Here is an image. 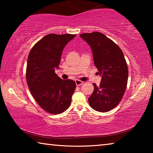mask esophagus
I'll return each mask as SVG.
<instances>
[{
	"label": "esophagus",
	"instance_id": "obj_1",
	"mask_svg": "<svg viewBox=\"0 0 153 153\" xmlns=\"http://www.w3.org/2000/svg\"><path fill=\"white\" fill-rule=\"evenodd\" d=\"M75 82H76V84L77 86H81L83 83H84L82 81H80V80H79V79H76Z\"/></svg>",
	"mask_w": 153,
	"mask_h": 153
}]
</instances>
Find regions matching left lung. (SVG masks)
Instances as JSON below:
<instances>
[{
    "instance_id": "obj_1",
    "label": "left lung",
    "mask_w": 153,
    "mask_h": 153,
    "mask_svg": "<svg viewBox=\"0 0 153 153\" xmlns=\"http://www.w3.org/2000/svg\"><path fill=\"white\" fill-rule=\"evenodd\" d=\"M79 36L91 48L94 65L102 77L99 86L93 84L89 104L95 111L107 112L123 98L128 83V65L121 48L105 34L95 32Z\"/></svg>"
}]
</instances>
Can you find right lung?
Returning <instances> with one entry per match:
<instances>
[{
	"label": "right lung",
	"mask_w": 153,
	"mask_h": 153,
	"mask_svg": "<svg viewBox=\"0 0 153 153\" xmlns=\"http://www.w3.org/2000/svg\"><path fill=\"white\" fill-rule=\"evenodd\" d=\"M76 34L50 33L31 49L27 57L26 80L31 94L46 112L60 114L69 108L76 84L55 74L59 69L62 52Z\"/></svg>",
	"instance_id": "add662e5"
}]
</instances>
